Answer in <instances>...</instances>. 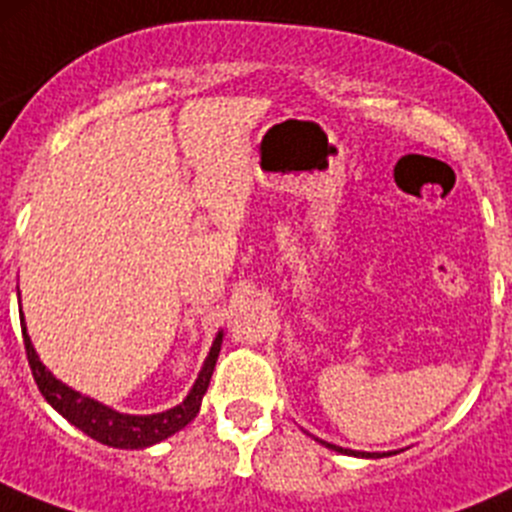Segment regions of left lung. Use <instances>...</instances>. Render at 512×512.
Wrapping results in <instances>:
<instances>
[{"label":"left lung","mask_w":512,"mask_h":512,"mask_svg":"<svg viewBox=\"0 0 512 512\" xmlns=\"http://www.w3.org/2000/svg\"><path fill=\"white\" fill-rule=\"evenodd\" d=\"M317 441L322 443V446L332 448V451H337V453H347V456H359V458H384V456H394V453H396V451H389V453H366V451H352V448L334 446V443H329V441H322V438H317Z\"/></svg>","instance_id":"left-lung-1"}]
</instances>
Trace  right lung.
I'll return each mask as SVG.
<instances>
[{
  "instance_id": "obj_1",
  "label": "right lung",
  "mask_w": 512,
  "mask_h": 512,
  "mask_svg": "<svg viewBox=\"0 0 512 512\" xmlns=\"http://www.w3.org/2000/svg\"><path fill=\"white\" fill-rule=\"evenodd\" d=\"M19 319H22V337L24 347H27V359L29 366H32L34 381L36 386H39L41 396H44V399L49 401L71 426L84 431L86 436H91L94 441L111 448H131V451L133 448L156 446V443L165 441V438H170L173 433H178L180 428H185L195 416H198L203 396L210 386L215 361H218L220 347H223V332H218V337L213 339V347H210L208 356H205L203 369H200L193 389L188 391V396H185L178 406H173V409L168 411H160V414L133 416L121 414V411L111 409V406L101 404V401L91 399V396H84L81 391L71 389L64 381L56 379V376L41 364L32 339H29L22 312H19Z\"/></svg>"
}]
</instances>
